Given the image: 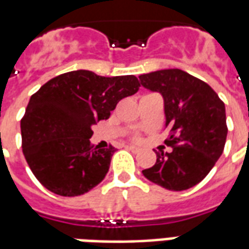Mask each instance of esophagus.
<instances>
[{
    "label": "esophagus",
    "instance_id": "1",
    "mask_svg": "<svg viewBox=\"0 0 249 249\" xmlns=\"http://www.w3.org/2000/svg\"><path fill=\"white\" fill-rule=\"evenodd\" d=\"M126 148L127 150H130L131 152H135V154H137V152H139V147L132 146V144H128V146H126Z\"/></svg>",
    "mask_w": 249,
    "mask_h": 249
}]
</instances>
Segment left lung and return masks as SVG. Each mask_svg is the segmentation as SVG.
<instances>
[{"label":"left lung","mask_w":249,"mask_h":249,"mask_svg":"<svg viewBox=\"0 0 249 249\" xmlns=\"http://www.w3.org/2000/svg\"><path fill=\"white\" fill-rule=\"evenodd\" d=\"M143 87L159 92L164 101V143L171 152H157V163L143 175L170 191L196 186L211 171L227 139L226 106L210 85L180 69L139 75Z\"/></svg>","instance_id":"1"}]
</instances>
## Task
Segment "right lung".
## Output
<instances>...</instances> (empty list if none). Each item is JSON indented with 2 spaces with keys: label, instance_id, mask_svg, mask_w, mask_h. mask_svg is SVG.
<instances>
[{
  "label": "right lung",
  "instance_id": "right-lung-1",
  "mask_svg": "<svg viewBox=\"0 0 249 249\" xmlns=\"http://www.w3.org/2000/svg\"><path fill=\"white\" fill-rule=\"evenodd\" d=\"M135 75L61 74L33 94L21 121L22 152L38 182L61 196H78L106 177L115 148L92 146L91 126L139 90Z\"/></svg>",
  "mask_w": 249,
  "mask_h": 249
}]
</instances>
